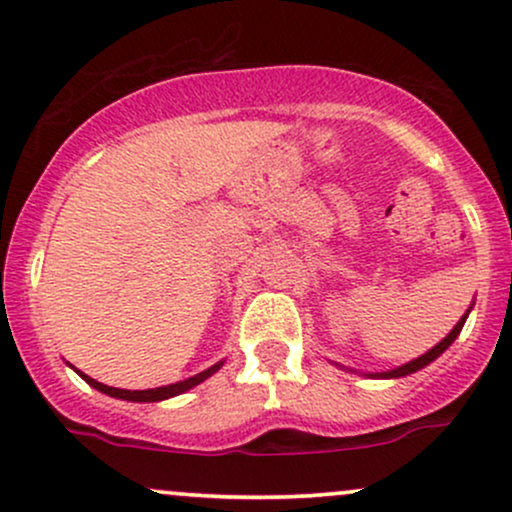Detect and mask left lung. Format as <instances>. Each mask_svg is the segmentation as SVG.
<instances>
[{"instance_id":"1","label":"left lung","mask_w":512,"mask_h":512,"mask_svg":"<svg viewBox=\"0 0 512 512\" xmlns=\"http://www.w3.org/2000/svg\"><path fill=\"white\" fill-rule=\"evenodd\" d=\"M474 305V303H472ZM472 305H469V310H472ZM469 310L467 313H464L462 317H460V322H457L455 327H452V330L448 332V337L445 339H440V342L433 346V349H428L426 354H421L419 358H414V361H409V363H402V366H397V368H392V370H383V373H363L366 375V378H378V380H392V378H404V375H411V373H416V370H421V368H426L428 363H433L436 361V358L443 354L445 349H448V346L455 342L457 339V334L462 332V327H464V322H467V315H469ZM339 366V363H337ZM339 368H344V366H339ZM346 370H351V368H346ZM351 373H358V370H351Z\"/></svg>"}]
</instances>
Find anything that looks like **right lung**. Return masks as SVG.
Segmentation results:
<instances>
[{
	"label": "right lung",
	"instance_id": "add662e5",
	"mask_svg": "<svg viewBox=\"0 0 512 512\" xmlns=\"http://www.w3.org/2000/svg\"><path fill=\"white\" fill-rule=\"evenodd\" d=\"M221 366H223V361L214 363V366H209L207 370H202V373L192 375V378H187V380H180V383H173V385L154 387V390H120V387H108V385L98 383V380L88 378L86 373H81V370H76L74 366H72V368L76 370V373L81 375V378L86 380L88 385H91V387H96L98 392H103V395H108V397H115V399H127V402H163V399L178 397V395H182V392L192 390V387H197L199 383H204V380L211 378V375H214L216 370H219Z\"/></svg>",
	"mask_w": 512,
	"mask_h": 512
}]
</instances>
